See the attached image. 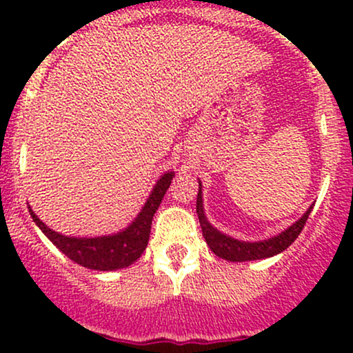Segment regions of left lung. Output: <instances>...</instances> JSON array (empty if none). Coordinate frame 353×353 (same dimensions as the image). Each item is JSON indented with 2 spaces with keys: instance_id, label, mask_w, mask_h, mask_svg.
<instances>
[{
  "instance_id": "8db88e82",
  "label": "left lung",
  "mask_w": 353,
  "mask_h": 353,
  "mask_svg": "<svg viewBox=\"0 0 353 353\" xmlns=\"http://www.w3.org/2000/svg\"><path fill=\"white\" fill-rule=\"evenodd\" d=\"M311 210L312 206H309L307 212H305L297 222L292 223L287 230H283V232L279 234V236L272 237V239L259 241V243H245V241H237L234 239V237L225 236V234L219 232L213 225H210L205 213H203L201 183H199L198 198H196V213L199 219V225H201V230H203V237H205L206 244L210 245V249H212L219 258L227 259V261H252V259H265L285 251L288 245L297 239L299 234L302 232V229H304L305 222H307L309 219Z\"/></svg>"
}]
</instances>
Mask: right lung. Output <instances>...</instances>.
I'll return each mask as SVG.
<instances>
[{
  "label": "right lung",
  "mask_w": 353,
  "mask_h": 353,
  "mask_svg": "<svg viewBox=\"0 0 353 353\" xmlns=\"http://www.w3.org/2000/svg\"><path fill=\"white\" fill-rule=\"evenodd\" d=\"M174 172H165L159 181H157L154 191L148 196L147 203L141 208L140 215L133 220L128 229L123 232L112 234V236L102 237H68L63 234L54 232L49 229L44 222L39 220L30 210V216L37 223L39 229L48 236L63 254H66L71 261L85 266V268L97 270V272H110V270L126 268L133 265L147 248L148 239H150L152 220L157 208L162 203L163 194L167 193L172 181Z\"/></svg>",
  "instance_id": "obj_1"
}]
</instances>
